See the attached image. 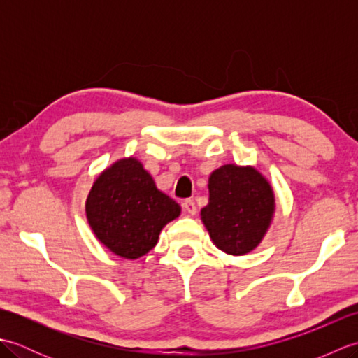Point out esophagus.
<instances>
[{"mask_svg":"<svg viewBox=\"0 0 358 358\" xmlns=\"http://www.w3.org/2000/svg\"><path fill=\"white\" fill-rule=\"evenodd\" d=\"M183 209L187 212L189 215H195V214H196V204H195V201L191 200V199L183 201Z\"/></svg>","mask_w":358,"mask_h":358,"instance_id":"34e87169","label":"esophagus"}]
</instances>
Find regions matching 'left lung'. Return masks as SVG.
I'll return each mask as SVG.
<instances>
[{"label": "left lung", "mask_w": 358, "mask_h": 358, "mask_svg": "<svg viewBox=\"0 0 358 358\" xmlns=\"http://www.w3.org/2000/svg\"><path fill=\"white\" fill-rule=\"evenodd\" d=\"M209 203L201 222L214 245L229 255L260 245L275 212L271 183L252 166L224 164L209 177Z\"/></svg>", "instance_id": "8db88e82"}]
</instances>
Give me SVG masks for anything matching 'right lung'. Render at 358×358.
<instances>
[{
    "instance_id": "1",
    "label": "right lung",
    "mask_w": 358,
    "mask_h": 358,
    "mask_svg": "<svg viewBox=\"0 0 358 358\" xmlns=\"http://www.w3.org/2000/svg\"><path fill=\"white\" fill-rule=\"evenodd\" d=\"M180 214V204L159 191L135 157L121 158L104 169L86 200V217L95 237L126 260L146 255L163 227Z\"/></svg>"
}]
</instances>
